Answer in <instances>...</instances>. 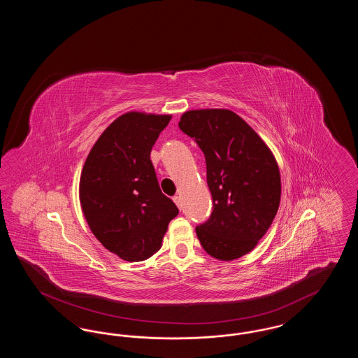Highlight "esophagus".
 <instances>
[{"mask_svg": "<svg viewBox=\"0 0 358 358\" xmlns=\"http://www.w3.org/2000/svg\"><path fill=\"white\" fill-rule=\"evenodd\" d=\"M173 201L181 209V199H180V196H174V197H173Z\"/></svg>", "mask_w": 358, "mask_h": 358, "instance_id": "obj_1", "label": "esophagus"}]
</instances>
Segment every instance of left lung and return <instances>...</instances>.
Returning <instances> with one entry per match:
<instances>
[{
  "instance_id": "left-lung-1",
  "label": "left lung",
  "mask_w": 358,
  "mask_h": 358,
  "mask_svg": "<svg viewBox=\"0 0 358 358\" xmlns=\"http://www.w3.org/2000/svg\"><path fill=\"white\" fill-rule=\"evenodd\" d=\"M178 126L205 155L213 210L196 228L205 252L224 262L247 255L271 227L280 203L275 155L245 120L227 108L189 110Z\"/></svg>"
}]
</instances>
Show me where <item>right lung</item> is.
<instances>
[{"label": "right lung", "mask_w": 358, "mask_h": 358, "mask_svg": "<svg viewBox=\"0 0 358 358\" xmlns=\"http://www.w3.org/2000/svg\"><path fill=\"white\" fill-rule=\"evenodd\" d=\"M171 114L129 111L91 148L79 181V200L91 232L127 262L159 251L178 209L158 185L150 153Z\"/></svg>", "instance_id": "right-lung-1"}]
</instances>
